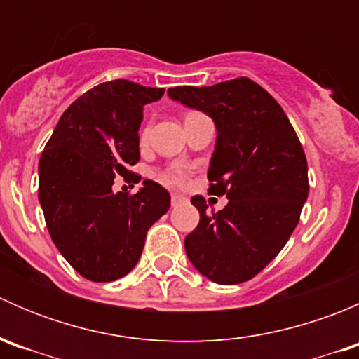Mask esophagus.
<instances>
[{"label":"esophagus","instance_id":"esophagus-1","mask_svg":"<svg viewBox=\"0 0 359 359\" xmlns=\"http://www.w3.org/2000/svg\"><path fill=\"white\" fill-rule=\"evenodd\" d=\"M184 201H186V198L180 196V194H172V206H173V208H175V206H179V205H182Z\"/></svg>","mask_w":359,"mask_h":359}]
</instances>
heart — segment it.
Instances as JSON below:
<instances>
[{
  "label": "heart",
  "instance_id": "heart-1",
  "mask_svg": "<svg viewBox=\"0 0 359 359\" xmlns=\"http://www.w3.org/2000/svg\"><path fill=\"white\" fill-rule=\"evenodd\" d=\"M191 177V166L186 163H172L165 172L161 173L163 182L172 184V186H184Z\"/></svg>",
  "mask_w": 359,
  "mask_h": 359
}]
</instances>
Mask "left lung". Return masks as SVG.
Returning a JSON list of instances; mask_svg holds the SVG:
<instances>
[{
	"mask_svg": "<svg viewBox=\"0 0 359 359\" xmlns=\"http://www.w3.org/2000/svg\"><path fill=\"white\" fill-rule=\"evenodd\" d=\"M168 95L215 121L208 193L229 200L208 213L205 198H191L200 224L184 241L187 257L215 283L252 280L299 224L309 194L302 144L280 104L250 78L175 86Z\"/></svg>",
	"mask_w": 359,
	"mask_h": 359,
	"instance_id": "obj_1",
	"label": "left lung"
}]
</instances>
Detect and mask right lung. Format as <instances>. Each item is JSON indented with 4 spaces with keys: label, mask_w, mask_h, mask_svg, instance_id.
<instances>
[{
    "label": "right lung",
    "mask_w": 359,
    "mask_h": 359,
    "mask_svg": "<svg viewBox=\"0 0 359 359\" xmlns=\"http://www.w3.org/2000/svg\"><path fill=\"white\" fill-rule=\"evenodd\" d=\"M165 90L128 79L100 83L64 111L39 158L38 196L52 241L83 278L107 283L135 267L149 227L170 194L144 180L135 194L112 193L116 175L137 184L139 126Z\"/></svg>",
    "instance_id": "add662e5"
}]
</instances>
